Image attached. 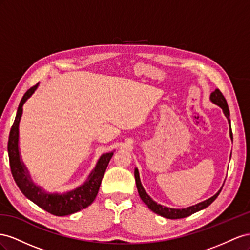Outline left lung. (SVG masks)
Returning a JSON list of instances; mask_svg holds the SVG:
<instances>
[{
	"label": "left lung",
	"instance_id": "1",
	"mask_svg": "<svg viewBox=\"0 0 250 250\" xmlns=\"http://www.w3.org/2000/svg\"><path fill=\"white\" fill-rule=\"evenodd\" d=\"M210 101L213 103L218 104L219 106H221V108L223 109V112L225 114V116L227 117L228 119V123L230 124V119H229V109H228V104H227V102L225 97L223 96L222 92H221L219 89H216L215 91L212 92V93L210 94ZM229 134H230V138L232 140V132H231V127H230V131H229ZM134 176H135V181H136V185H137V189H138V194L141 198V200L144 201L147 206L148 208L153 210L154 212L158 213V215L165 217V218H167V219H181V218H187L190 215H192V213H195L199 210H201L205 208H208V205H210L213 201L216 200V198L219 196L220 191L222 190V188H221L217 194L215 196H212L211 198L208 199V200H205L201 203H198L196 205H192L190 206V208H183V209H175V208H166V206L163 205H160V204H157L153 199L149 197L145 188H142L141 185V182H140V179H139V173H138V169L135 168V173H134Z\"/></svg>",
	"mask_w": 250,
	"mask_h": 250
}]
</instances>
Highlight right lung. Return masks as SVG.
I'll return each mask as SVG.
<instances>
[{
    "label": "right lung",
    "instance_id": "add662e5",
    "mask_svg": "<svg viewBox=\"0 0 250 250\" xmlns=\"http://www.w3.org/2000/svg\"><path fill=\"white\" fill-rule=\"evenodd\" d=\"M37 83L30 89H28L24 94L23 98L21 99L16 119L13 121L11 130L9 133L8 138V156H9V165L11 174L14 181L21 191L23 194L34 202L41 208L45 209L46 211L52 213L54 216H68L71 213H74L78 210L83 209L94 201V199L97 196V192L101 187L103 177L106 169V167L109 165V161L112 158L113 152L104 154L99 158L95 168L92 170L88 180L83 184L82 187L77 188L76 189L66 192V194L59 195V194H46L42 191V189L30 181L29 176H28L24 165L20 160L19 154V124L21 116L23 113V104L29 98L35 89L38 88Z\"/></svg>",
    "mask_w": 250,
    "mask_h": 250
}]
</instances>
